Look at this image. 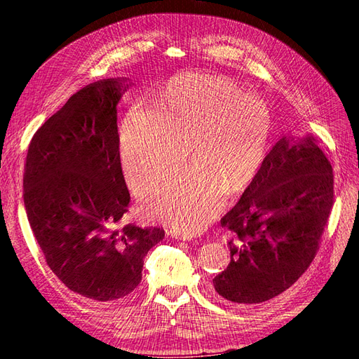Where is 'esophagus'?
<instances>
[{"mask_svg":"<svg viewBox=\"0 0 359 359\" xmlns=\"http://www.w3.org/2000/svg\"><path fill=\"white\" fill-rule=\"evenodd\" d=\"M169 235H170L172 238H175V240H180V241H191V240H193L191 235L181 233V232H177V231H170Z\"/></svg>","mask_w":359,"mask_h":359,"instance_id":"obj_1","label":"esophagus"}]
</instances>
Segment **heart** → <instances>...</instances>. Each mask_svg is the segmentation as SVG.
Returning <instances> with one entry per match:
<instances>
[{
	"label": "heart",
	"mask_w": 359,
	"mask_h": 359,
	"mask_svg": "<svg viewBox=\"0 0 359 359\" xmlns=\"http://www.w3.org/2000/svg\"><path fill=\"white\" fill-rule=\"evenodd\" d=\"M268 112L223 74L172 78L153 99V112L130 111L121 128V156L130 186L145 194L187 142L191 165L163 180L147 201L151 217L173 229L202 231L227 196L244 190L265 156Z\"/></svg>",
	"instance_id": "1"
}]
</instances>
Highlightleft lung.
<instances>
[{
  "mask_svg": "<svg viewBox=\"0 0 359 359\" xmlns=\"http://www.w3.org/2000/svg\"><path fill=\"white\" fill-rule=\"evenodd\" d=\"M332 202V166L318 140L278 139L222 219L231 262L214 277L215 292L231 302L259 304L289 289L314 259Z\"/></svg>",
  "mask_w": 359,
  "mask_h": 359,
  "instance_id": "8db88e82",
  "label": "left lung"
}]
</instances>
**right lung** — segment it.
Instances as JSON below:
<instances>
[{
  "instance_id": "1",
  "label": "right lung",
  "mask_w": 359,
  "mask_h": 359,
  "mask_svg": "<svg viewBox=\"0 0 359 359\" xmlns=\"http://www.w3.org/2000/svg\"><path fill=\"white\" fill-rule=\"evenodd\" d=\"M127 79H102L73 94L28 148L24 203L52 273L79 295L107 302L142 280L144 257L165 231L128 223L116 107Z\"/></svg>"
}]
</instances>
